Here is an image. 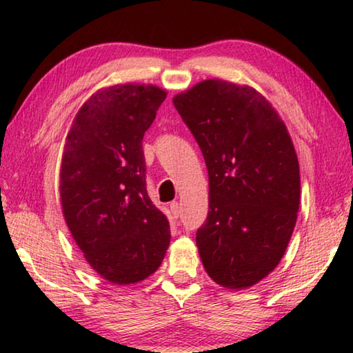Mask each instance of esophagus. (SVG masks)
Listing matches in <instances>:
<instances>
[{
  "mask_svg": "<svg viewBox=\"0 0 353 353\" xmlns=\"http://www.w3.org/2000/svg\"><path fill=\"white\" fill-rule=\"evenodd\" d=\"M170 208H171V213L174 214V218H177L179 216V213H181V204H179V202H171V205H170Z\"/></svg>",
  "mask_w": 353,
  "mask_h": 353,
  "instance_id": "1",
  "label": "esophagus"
}]
</instances>
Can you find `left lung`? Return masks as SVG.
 I'll return each instance as SVG.
<instances>
[{"label": "left lung", "instance_id": "left-lung-1", "mask_svg": "<svg viewBox=\"0 0 353 353\" xmlns=\"http://www.w3.org/2000/svg\"><path fill=\"white\" fill-rule=\"evenodd\" d=\"M208 171V214L196 232L205 271L232 290L279 265L294 230L301 174L285 123L263 94L221 79L172 98Z\"/></svg>", "mask_w": 353, "mask_h": 353}]
</instances>
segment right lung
I'll use <instances>...</instances> for the list:
<instances>
[{
    "label": "right lung",
    "mask_w": 353,
    "mask_h": 353,
    "mask_svg": "<svg viewBox=\"0 0 353 353\" xmlns=\"http://www.w3.org/2000/svg\"><path fill=\"white\" fill-rule=\"evenodd\" d=\"M166 92L121 83L98 90L77 112L63 148L62 212L74 241L101 277L137 283L170 246L165 214L149 199L143 135Z\"/></svg>",
    "instance_id": "obj_1"
}]
</instances>
